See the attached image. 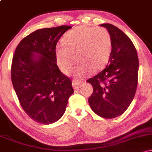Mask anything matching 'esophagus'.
Wrapping results in <instances>:
<instances>
[{"label":"esophagus","instance_id":"obj_1","mask_svg":"<svg viewBox=\"0 0 152 152\" xmlns=\"http://www.w3.org/2000/svg\"><path fill=\"white\" fill-rule=\"evenodd\" d=\"M82 81H78V80H74V81H73L72 82V86L74 87V89H78V88H79L82 85Z\"/></svg>","mask_w":152,"mask_h":152}]
</instances>
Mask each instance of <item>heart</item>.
Masks as SVG:
<instances>
[{
    "label": "heart",
    "instance_id": "heart-1",
    "mask_svg": "<svg viewBox=\"0 0 152 152\" xmlns=\"http://www.w3.org/2000/svg\"><path fill=\"white\" fill-rule=\"evenodd\" d=\"M112 40L104 28L78 26L68 31L63 45L56 47L57 64L64 74L71 73L78 62L76 74L83 77L93 70L102 69L111 56Z\"/></svg>",
    "mask_w": 152,
    "mask_h": 152
}]
</instances>
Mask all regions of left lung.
Instances as JSON below:
<instances>
[{"instance_id":"8db88e82","label":"left lung","mask_w":152,"mask_h":152,"mask_svg":"<svg viewBox=\"0 0 152 152\" xmlns=\"http://www.w3.org/2000/svg\"><path fill=\"white\" fill-rule=\"evenodd\" d=\"M106 28L112 40V50L106 68L87 80L93 94L88 98L91 109L106 118L117 117L133 101L138 83L139 59L131 39L117 27L109 23Z\"/></svg>"}]
</instances>
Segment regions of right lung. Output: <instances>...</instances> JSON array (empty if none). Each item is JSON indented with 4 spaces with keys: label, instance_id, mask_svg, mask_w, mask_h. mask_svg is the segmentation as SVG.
Returning a JSON list of instances; mask_svg holds the SVG:
<instances>
[{
    "label": "right lung",
    "instance_id": "1",
    "mask_svg": "<svg viewBox=\"0 0 152 152\" xmlns=\"http://www.w3.org/2000/svg\"><path fill=\"white\" fill-rule=\"evenodd\" d=\"M71 28L38 29L23 38L13 56V88L24 111L39 124L60 119L74 93L72 82L59 70L56 56L58 40Z\"/></svg>",
    "mask_w": 152,
    "mask_h": 152
}]
</instances>
